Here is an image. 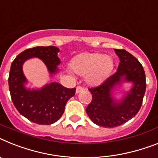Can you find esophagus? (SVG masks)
<instances>
[{
    "label": "esophagus",
    "mask_w": 158,
    "mask_h": 158,
    "mask_svg": "<svg viewBox=\"0 0 158 158\" xmlns=\"http://www.w3.org/2000/svg\"><path fill=\"white\" fill-rule=\"evenodd\" d=\"M83 90H84V87H82V86H78V87H76V93H79V92L83 91Z\"/></svg>",
    "instance_id": "34e87169"
}]
</instances>
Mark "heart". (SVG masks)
I'll list each match as a JSON object with an SVG mask.
<instances>
[{
  "mask_svg": "<svg viewBox=\"0 0 158 158\" xmlns=\"http://www.w3.org/2000/svg\"><path fill=\"white\" fill-rule=\"evenodd\" d=\"M73 71L79 75H87V80L91 83L101 82L112 71V59L99 53H83L79 54L71 63Z\"/></svg>",
  "mask_w": 158,
  "mask_h": 158,
  "instance_id": "heart-1",
  "label": "heart"
}]
</instances>
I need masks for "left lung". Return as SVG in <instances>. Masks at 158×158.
Segmentation results:
<instances>
[{
    "label": "left lung",
    "mask_w": 158,
    "mask_h": 158,
    "mask_svg": "<svg viewBox=\"0 0 158 158\" xmlns=\"http://www.w3.org/2000/svg\"><path fill=\"white\" fill-rule=\"evenodd\" d=\"M114 50L120 59L117 71L100 85L88 89L92 99L86 108L91 121L104 128L120 126L134 117L141 107L146 89L145 74L140 62L125 50ZM122 79L132 81L134 87L124 99L117 103L110 91Z\"/></svg>",
    "instance_id": "8db88e82"
}]
</instances>
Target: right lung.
<instances>
[{"label":"right lung","mask_w":158,"mask_h":158,"mask_svg":"<svg viewBox=\"0 0 158 158\" xmlns=\"http://www.w3.org/2000/svg\"><path fill=\"white\" fill-rule=\"evenodd\" d=\"M55 46H36L24 50L16 57L9 71V88L15 108L22 116L38 124H54L63 116L65 105L75 94V87L67 88L58 83H50L38 90H27L24 87L26 77L22 64L32 57L42 59L51 75L58 71L60 60Z\"/></svg>","instance_id":"right-lung-1"}]
</instances>
